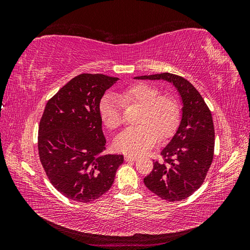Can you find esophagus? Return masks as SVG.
<instances>
[{"label":"esophagus","mask_w":250,"mask_h":250,"mask_svg":"<svg viewBox=\"0 0 250 250\" xmlns=\"http://www.w3.org/2000/svg\"><path fill=\"white\" fill-rule=\"evenodd\" d=\"M138 160V157L137 156H133V155H129V154H127V155H125V161L126 162H134V161H137Z\"/></svg>","instance_id":"esophagus-1"}]
</instances>
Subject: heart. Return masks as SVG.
<instances>
[{
	"label": "heart",
	"mask_w": 250,
	"mask_h": 250,
	"mask_svg": "<svg viewBox=\"0 0 250 250\" xmlns=\"http://www.w3.org/2000/svg\"><path fill=\"white\" fill-rule=\"evenodd\" d=\"M140 105V125L120 133L115 147L120 152L141 155L152 148L160 137L170 138L176 130L180 119L179 105L172 96L161 95L155 85L138 82L115 95H105L99 103L100 118L108 129L116 130L123 124V106Z\"/></svg>",
	"instance_id": "1"
}]
</instances>
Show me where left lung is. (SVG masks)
I'll list each match as a JSON object with an SVG mask.
<instances>
[{"label": "left lung", "instance_id": "obj_1", "mask_svg": "<svg viewBox=\"0 0 250 250\" xmlns=\"http://www.w3.org/2000/svg\"><path fill=\"white\" fill-rule=\"evenodd\" d=\"M135 78L172 82L183 99L178 130L161 152L163 162L153 163V170L144 178V184L164 200H184L201 187L213 162L215 129L211 112L198 90L178 75L161 73Z\"/></svg>", "mask_w": 250, "mask_h": 250}]
</instances>
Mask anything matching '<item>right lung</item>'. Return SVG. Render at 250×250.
Instances as JSON below:
<instances>
[{
    "mask_svg": "<svg viewBox=\"0 0 250 250\" xmlns=\"http://www.w3.org/2000/svg\"><path fill=\"white\" fill-rule=\"evenodd\" d=\"M117 77L80 74L47 102L39 127V154L50 183L66 198L87 203L106 193L124 162L105 154L99 103Z\"/></svg>",
    "mask_w": 250,
    "mask_h": 250,
    "instance_id": "add662e5",
    "label": "right lung"
}]
</instances>
